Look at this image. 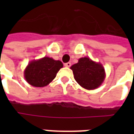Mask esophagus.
<instances>
[{"label":"esophagus","mask_w":134,"mask_h":134,"mask_svg":"<svg viewBox=\"0 0 134 134\" xmlns=\"http://www.w3.org/2000/svg\"><path fill=\"white\" fill-rule=\"evenodd\" d=\"M64 66L66 67H70L71 66V63L70 62H67V63H65L64 64Z\"/></svg>","instance_id":"obj_1"}]
</instances>
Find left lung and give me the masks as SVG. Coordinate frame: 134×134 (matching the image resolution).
<instances>
[{
  "instance_id": "1",
  "label": "left lung",
  "mask_w": 134,
  "mask_h": 134,
  "mask_svg": "<svg viewBox=\"0 0 134 134\" xmlns=\"http://www.w3.org/2000/svg\"><path fill=\"white\" fill-rule=\"evenodd\" d=\"M74 78L82 87L86 90H95L100 86L105 78V72L103 64L93 61L89 57H82L78 62L73 64Z\"/></svg>"
}]
</instances>
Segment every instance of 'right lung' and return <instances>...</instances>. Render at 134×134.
Returning a JSON list of instances; mask_svg holds the SVG:
<instances>
[{"instance_id": "obj_1", "label": "right lung", "mask_w": 134, "mask_h": 134, "mask_svg": "<svg viewBox=\"0 0 134 134\" xmlns=\"http://www.w3.org/2000/svg\"><path fill=\"white\" fill-rule=\"evenodd\" d=\"M62 67L61 61L54 60L49 57L34 59L25 68L24 78L33 87H45L55 78L57 73Z\"/></svg>"}]
</instances>
